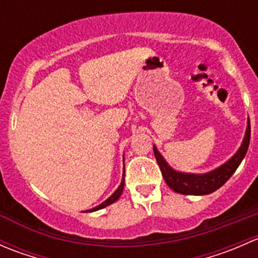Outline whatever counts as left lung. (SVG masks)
I'll return each instance as SVG.
<instances>
[{
  "instance_id": "left-lung-1",
  "label": "left lung",
  "mask_w": 258,
  "mask_h": 258,
  "mask_svg": "<svg viewBox=\"0 0 258 258\" xmlns=\"http://www.w3.org/2000/svg\"><path fill=\"white\" fill-rule=\"evenodd\" d=\"M249 139H251V126H249L248 118L243 141H242L241 147L238 148L237 152L232 156V158H230L227 162L223 163L216 170L210 171L207 173H201V175L175 171L168 166V163L166 162L165 158L162 157V155L158 152L155 146H153V152H155V157L157 160L158 166H160L163 178H165L166 183L168 184L170 188H172L177 194L202 196V195H209L215 192L216 189L223 186L228 181V178L235 173V171L237 170L242 160L246 156Z\"/></svg>"
}]
</instances>
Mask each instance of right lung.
Instances as JSON below:
<instances>
[{
	"label": "right lung",
	"mask_w": 258,
	"mask_h": 258,
	"mask_svg": "<svg viewBox=\"0 0 258 258\" xmlns=\"http://www.w3.org/2000/svg\"><path fill=\"white\" fill-rule=\"evenodd\" d=\"M123 187H124V168H123V178H122L121 184H119V186H118V188H117L116 191H114L113 194L111 195V196L108 197V199L106 200L105 202H102V204L98 205V206L93 207V209L87 210V211H86V212H93V211H97V210H101V209H105V207H106V206H108V205H111V204H113V202H116L117 200L119 199V196H121V195H122V191H123Z\"/></svg>",
	"instance_id": "obj_1"
}]
</instances>
